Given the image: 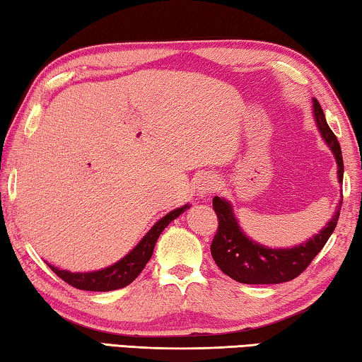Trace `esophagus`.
Instances as JSON below:
<instances>
[{"mask_svg": "<svg viewBox=\"0 0 362 362\" xmlns=\"http://www.w3.org/2000/svg\"><path fill=\"white\" fill-rule=\"evenodd\" d=\"M217 185H218V183H217L216 177L211 175V174H206V175L199 177L198 185H196V188H198V193H199L201 198H203V196H207V194L216 192Z\"/></svg>", "mask_w": 362, "mask_h": 362, "instance_id": "obj_1", "label": "esophagus"}]
</instances>
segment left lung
Instances as JSON below:
<instances>
[{
  "label": "left lung",
  "mask_w": 362,
  "mask_h": 362,
  "mask_svg": "<svg viewBox=\"0 0 362 362\" xmlns=\"http://www.w3.org/2000/svg\"><path fill=\"white\" fill-rule=\"evenodd\" d=\"M313 112L321 136L335 155L337 164H339V182L341 183L343 158L340 144L335 134L330 131L327 121L324 118L322 108L316 99H313ZM212 207L218 220L217 231L211 244V254L217 267L231 279L243 284H279L297 278L300 273L305 272L311 260L321 252L339 222L341 201L337 207L335 216L330 218L326 228L320 231V235L292 249H268L249 240L233 216L228 201L216 196L212 199Z\"/></svg>",
  "instance_id": "obj_1"
}]
</instances>
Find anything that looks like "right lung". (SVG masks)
I'll use <instances>...</instances> for the list:
<instances>
[{
    "label": "right lung",
    "mask_w": 362,
    "mask_h": 362,
    "mask_svg": "<svg viewBox=\"0 0 362 362\" xmlns=\"http://www.w3.org/2000/svg\"><path fill=\"white\" fill-rule=\"evenodd\" d=\"M185 209H188V204L169 212L168 216H164L159 222L153 225V228L146 233L144 240L140 241L129 254L122 257L118 263H115L112 267L90 273H70L65 272V269H59L56 267H51L52 272L56 273L60 279H64L65 283H69L70 286L81 291L107 292L129 286L132 281L142 273V269L151 259L153 249H155V244L163 230L166 228L174 218L179 217L182 212H185Z\"/></svg>",
    "instance_id": "right-lung-1"
}]
</instances>
